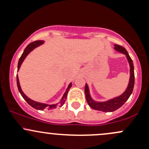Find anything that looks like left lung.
I'll return each mask as SVG.
<instances>
[{"mask_svg": "<svg viewBox=\"0 0 149 149\" xmlns=\"http://www.w3.org/2000/svg\"><path fill=\"white\" fill-rule=\"evenodd\" d=\"M114 49L117 51V52L120 53V54H124L126 56V59H127L128 64H129L130 67V77L129 81H128V86L122 94L114 98H111V99L107 100V101H95L92 98L91 95L90 93V90H89L88 85L86 84L85 86V94L86 98L88 104L89 105L91 108L95 110L100 111L103 112H113L114 111L117 110L121 107L125 102L128 99L130 95L132 93L133 90H134V63H133L132 59L128 55L127 51L123 47L118 46V45L115 44L114 45Z\"/></svg>", "mask_w": 149, "mask_h": 149, "instance_id": "obj_1", "label": "left lung"}]
</instances>
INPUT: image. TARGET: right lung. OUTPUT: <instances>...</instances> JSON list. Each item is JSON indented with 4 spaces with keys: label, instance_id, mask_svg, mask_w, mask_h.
<instances>
[{
    "label": "right lung",
    "instance_id": "right-lung-1",
    "mask_svg": "<svg viewBox=\"0 0 149 149\" xmlns=\"http://www.w3.org/2000/svg\"><path fill=\"white\" fill-rule=\"evenodd\" d=\"M43 43H44V41H43V40H36V41L33 42V43H31L30 44L28 45L27 47L25 48L23 54L21 55L19 61H18V71L19 70L20 68H21V64L23 63V61L25 60V58H26V56H27L28 55H29L30 53L33 51V50H34L36 48H37V47L41 46V45H43ZM16 79H17V86H18V91H19L20 93L21 94L22 97H23V98L26 100V102L29 103L30 106H32V107L34 108V109H37V110H40V111H43V110H44V109H47V110H51V109H56V108H57V106H60V107L61 106H62L65 103V99H66V98H67V93H68L70 88L71 87V86H72V83H70L69 85L68 86V88H67L66 90H65V93H64L61 99L59 101L58 103H54V104H48V103L38 102V101H33V100L31 99V98H29L27 95L23 93V91H22L21 85H20V82H19V79H18V74H17Z\"/></svg>",
    "mask_w": 149,
    "mask_h": 149
}]
</instances>
